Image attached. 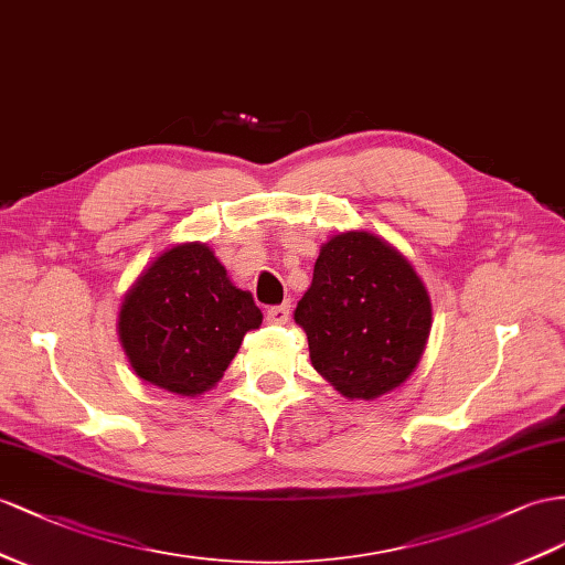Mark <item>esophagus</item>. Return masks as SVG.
Instances as JSON below:
<instances>
[{"label":"esophagus","instance_id":"obj_1","mask_svg":"<svg viewBox=\"0 0 565 565\" xmlns=\"http://www.w3.org/2000/svg\"><path fill=\"white\" fill-rule=\"evenodd\" d=\"M288 320H291V306H288V302H281V306H271L267 310L269 324H286Z\"/></svg>","mask_w":565,"mask_h":565}]
</instances>
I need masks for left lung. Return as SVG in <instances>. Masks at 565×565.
Wrapping results in <instances>:
<instances>
[{"instance_id": "obj_1", "label": "left lung", "mask_w": 565, "mask_h": 565, "mask_svg": "<svg viewBox=\"0 0 565 565\" xmlns=\"http://www.w3.org/2000/svg\"><path fill=\"white\" fill-rule=\"evenodd\" d=\"M294 320L312 367L345 398H377L420 363L431 306L411 263L386 241L349 231L322 245Z\"/></svg>"}]
</instances>
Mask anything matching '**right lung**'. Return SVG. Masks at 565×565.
Wrapping results in <instances>:
<instances>
[{
    "instance_id": "1",
    "label": "right lung",
    "mask_w": 565,
    "mask_h": 565,
    "mask_svg": "<svg viewBox=\"0 0 565 565\" xmlns=\"http://www.w3.org/2000/svg\"><path fill=\"white\" fill-rule=\"evenodd\" d=\"M263 312L202 243L159 255L126 294L119 337L140 380L198 396L222 380Z\"/></svg>"
}]
</instances>
